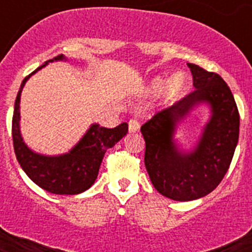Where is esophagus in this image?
<instances>
[{
  "label": "esophagus",
  "mask_w": 252,
  "mask_h": 252,
  "mask_svg": "<svg viewBox=\"0 0 252 252\" xmlns=\"http://www.w3.org/2000/svg\"><path fill=\"white\" fill-rule=\"evenodd\" d=\"M139 128L140 124L136 119H131L130 121H128V130H130V132H136Z\"/></svg>",
  "instance_id": "34e87169"
}]
</instances>
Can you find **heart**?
Instances as JSON below:
<instances>
[{
	"label": "heart",
	"mask_w": 252,
	"mask_h": 252,
	"mask_svg": "<svg viewBox=\"0 0 252 252\" xmlns=\"http://www.w3.org/2000/svg\"><path fill=\"white\" fill-rule=\"evenodd\" d=\"M162 86H164V79H161V78H157V79L153 82V88L155 91H159ZM184 87H186V75H184L183 73H177V74L173 75V77L166 82V95L170 97V98H173V97L178 95L184 90Z\"/></svg>",
	"instance_id": "b5f03b06"
}]
</instances>
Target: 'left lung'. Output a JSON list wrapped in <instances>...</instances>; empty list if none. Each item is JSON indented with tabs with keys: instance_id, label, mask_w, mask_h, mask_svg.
Here are the masks:
<instances>
[{
	"instance_id": "8db88e82",
	"label": "left lung",
	"mask_w": 252,
	"mask_h": 252,
	"mask_svg": "<svg viewBox=\"0 0 252 252\" xmlns=\"http://www.w3.org/2000/svg\"><path fill=\"white\" fill-rule=\"evenodd\" d=\"M194 91L160 111L141 126L145 166L151 183L164 197L193 201L218 187L232 161L239 141L240 115L230 87L217 73L188 63ZM206 101L213 116L192 153L172 141L176 124L197 104Z\"/></svg>"
}]
</instances>
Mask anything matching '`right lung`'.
I'll list each match as a JSON object with an SVG mask.
<instances>
[{"label": "right lung", "instance_id": "obj_1", "mask_svg": "<svg viewBox=\"0 0 252 252\" xmlns=\"http://www.w3.org/2000/svg\"><path fill=\"white\" fill-rule=\"evenodd\" d=\"M62 59H64L63 55H58L48 62ZM48 62L31 74L45 66ZM31 74L22 81L13 108L12 141L17 161L28 177L40 188L54 194H79L94 183L104 153L107 149L113 148L127 133L128 125L124 122L115 128L92 125L83 139L72 150L59 157H44L31 151L22 141L19 126L20 95L22 87Z\"/></svg>", "mask_w": 252, "mask_h": 252}]
</instances>
